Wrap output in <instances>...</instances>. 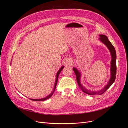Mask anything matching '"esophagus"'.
<instances>
[{
  "instance_id": "esophagus-1",
  "label": "esophagus",
  "mask_w": 128,
  "mask_h": 128,
  "mask_svg": "<svg viewBox=\"0 0 128 128\" xmlns=\"http://www.w3.org/2000/svg\"><path fill=\"white\" fill-rule=\"evenodd\" d=\"M66 62H67V64H69V65H71L72 64V61L70 59H67L66 60Z\"/></svg>"
}]
</instances>
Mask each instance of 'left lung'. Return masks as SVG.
Returning a JSON list of instances; mask_svg holds the SVG:
<instances>
[{
    "instance_id": "left-lung-1",
    "label": "left lung",
    "mask_w": 128,
    "mask_h": 128,
    "mask_svg": "<svg viewBox=\"0 0 128 128\" xmlns=\"http://www.w3.org/2000/svg\"><path fill=\"white\" fill-rule=\"evenodd\" d=\"M100 38H99V40L102 43L105 45L108 49L109 50L110 52L112 60L110 62V78L108 81L107 84L104 86L102 88L100 89L98 91H91L88 89L84 88L80 82V78H81V73L79 72V70L75 67H73V70L75 72L76 76V80L77 84H78L79 87L80 88L82 91L85 93V94H89V95H98V94H102L105 92L107 89L109 88L112 84H113L116 78V51L113 45L112 44L111 42L108 40V38L104 34H99Z\"/></svg>"
}]
</instances>
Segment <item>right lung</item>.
<instances>
[{"label":"right lung","mask_w":128,"mask_h":128,"mask_svg":"<svg viewBox=\"0 0 128 128\" xmlns=\"http://www.w3.org/2000/svg\"><path fill=\"white\" fill-rule=\"evenodd\" d=\"M64 66H62V67L59 69V70L58 71V72H57V73H56V78L55 83H54V88H53V91H52V92L51 93V94H49L48 96H45V97L41 98V99H30V98H29V99H31V100H33V101L40 102V101H44V100H46V99H49L50 98H51V96L53 95V93H54V92L55 89H56V84H57V83H58V77H59V74H60V73L61 72V70H62V69H64Z\"/></svg>","instance_id":"add662e5"}]
</instances>
